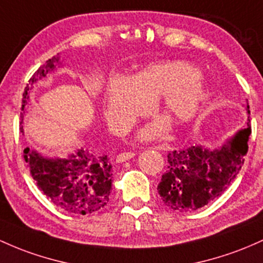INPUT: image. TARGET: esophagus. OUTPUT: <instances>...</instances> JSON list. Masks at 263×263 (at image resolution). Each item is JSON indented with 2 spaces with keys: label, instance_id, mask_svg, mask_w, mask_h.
I'll return each mask as SVG.
<instances>
[{
  "label": "esophagus",
  "instance_id": "34e87169",
  "mask_svg": "<svg viewBox=\"0 0 263 263\" xmlns=\"http://www.w3.org/2000/svg\"><path fill=\"white\" fill-rule=\"evenodd\" d=\"M135 152H122V154H120L116 157V162L117 163H122V162H125V161H127V160H129V158H132V157H135Z\"/></svg>",
  "mask_w": 263,
  "mask_h": 263
}]
</instances>
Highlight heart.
Here are the masks:
<instances>
[{
	"mask_svg": "<svg viewBox=\"0 0 263 263\" xmlns=\"http://www.w3.org/2000/svg\"><path fill=\"white\" fill-rule=\"evenodd\" d=\"M158 101V108L176 126L192 122L200 114L204 100V83L196 68L184 62H163L147 66L135 76L115 79L109 83L105 100V116L117 131L125 129L149 105ZM164 134L162 123L146 127L142 138H155Z\"/></svg>",
	"mask_w": 263,
	"mask_h": 263,
	"instance_id": "obj_1",
	"label": "heart"
}]
</instances>
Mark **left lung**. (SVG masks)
<instances>
[{"label": "left lung", "instance_id": "obj_1", "mask_svg": "<svg viewBox=\"0 0 263 263\" xmlns=\"http://www.w3.org/2000/svg\"><path fill=\"white\" fill-rule=\"evenodd\" d=\"M246 111L250 115L247 103ZM250 117L241 129L221 148L202 146L175 149L167 155V168L158 183L161 200L177 212H193L217 198L238 175L249 151Z\"/></svg>", "mask_w": 263, "mask_h": 263}]
</instances>
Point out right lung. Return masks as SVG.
<instances>
[{
    "mask_svg": "<svg viewBox=\"0 0 263 263\" xmlns=\"http://www.w3.org/2000/svg\"><path fill=\"white\" fill-rule=\"evenodd\" d=\"M59 61L60 57L53 56L28 81L22 95V121L31 86L53 71ZM24 154L37 187L62 211L85 216L99 212L107 206L112 186V164L107 155L81 148L68 158H46L39 152L30 151L28 147Z\"/></svg>",
    "mask_w": 263,
    "mask_h": 263,
    "instance_id": "1",
    "label": "right lung"
}]
</instances>
